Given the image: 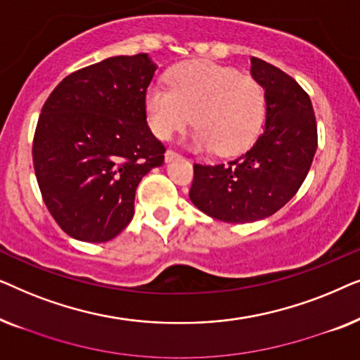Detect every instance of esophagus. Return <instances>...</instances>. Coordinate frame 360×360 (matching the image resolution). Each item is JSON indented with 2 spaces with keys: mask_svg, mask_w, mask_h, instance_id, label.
Instances as JSON below:
<instances>
[{
  "mask_svg": "<svg viewBox=\"0 0 360 360\" xmlns=\"http://www.w3.org/2000/svg\"><path fill=\"white\" fill-rule=\"evenodd\" d=\"M176 157H180L179 152L174 150V149H167V152H165V160H167V162L174 160V159H176Z\"/></svg>",
  "mask_w": 360,
  "mask_h": 360,
  "instance_id": "1",
  "label": "esophagus"
}]
</instances>
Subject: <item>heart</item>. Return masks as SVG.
Here are the masks:
<instances>
[{"label": "heart", "instance_id": "b5f03b06", "mask_svg": "<svg viewBox=\"0 0 360 360\" xmlns=\"http://www.w3.org/2000/svg\"><path fill=\"white\" fill-rule=\"evenodd\" d=\"M167 85L146 95V115L159 139H170L190 120L193 144L219 155L248 150L265 120L264 88L254 77L211 62H186L172 68Z\"/></svg>", "mask_w": 360, "mask_h": 360}]
</instances>
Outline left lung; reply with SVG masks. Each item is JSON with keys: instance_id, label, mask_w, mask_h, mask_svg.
Masks as SVG:
<instances>
[{"instance_id": "8db88e82", "label": "left lung", "mask_w": 360, "mask_h": 360, "mask_svg": "<svg viewBox=\"0 0 360 360\" xmlns=\"http://www.w3.org/2000/svg\"><path fill=\"white\" fill-rule=\"evenodd\" d=\"M250 73L265 90V129L228 164H195L190 200L224 223H252L288 203L307 179L318 147L308 93L292 77L250 57Z\"/></svg>"}]
</instances>
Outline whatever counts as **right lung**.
Listing matches in <instances>:
<instances>
[{
	"mask_svg": "<svg viewBox=\"0 0 360 360\" xmlns=\"http://www.w3.org/2000/svg\"><path fill=\"white\" fill-rule=\"evenodd\" d=\"M155 68L147 53L110 57L70 73L44 103L34 170L49 213L73 239L116 238L134 216L142 176L164 164L146 115Z\"/></svg>",
	"mask_w": 360,
	"mask_h": 360,
	"instance_id": "add662e5",
	"label": "right lung"
}]
</instances>
